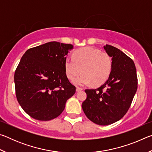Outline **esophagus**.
<instances>
[{
    "label": "esophagus",
    "instance_id": "34e87169",
    "mask_svg": "<svg viewBox=\"0 0 152 152\" xmlns=\"http://www.w3.org/2000/svg\"><path fill=\"white\" fill-rule=\"evenodd\" d=\"M82 88H80V87H78V86L76 87V91L77 92H78L80 91H82Z\"/></svg>",
    "mask_w": 152,
    "mask_h": 152
}]
</instances>
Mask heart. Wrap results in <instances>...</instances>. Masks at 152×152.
I'll return each instance as SVG.
<instances>
[{"label": "heart", "mask_w": 152, "mask_h": 152, "mask_svg": "<svg viewBox=\"0 0 152 152\" xmlns=\"http://www.w3.org/2000/svg\"><path fill=\"white\" fill-rule=\"evenodd\" d=\"M112 59L106 52L91 47L78 49L72 53V59L64 61V69L68 78L78 85L92 83L100 86L107 80L112 70Z\"/></svg>", "instance_id": "1"}]
</instances>
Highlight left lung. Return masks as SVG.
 Returning a JSON list of instances; mask_svg holds the SVG:
<instances>
[{
	"mask_svg": "<svg viewBox=\"0 0 152 152\" xmlns=\"http://www.w3.org/2000/svg\"><path fill=\"white\" fill-rule=\"evenodd\" d=\"M112 58V70L107 82L96 89H86L82 107L86 116L99 125L120 120L127 113L137 88L135 64L123 51L112 45L104 46Z\"/></svg>",
	"mask_w": 152,
	"mask_h": 152,
	"instance_id": "1",
	"label": "left lung"
}]
</instances>
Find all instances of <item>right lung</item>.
<instances>
[{"instance_id":"1","label":"right lung","mask_w":152,"mask_h":152,"mask_svg":"<svg viewBox=\"0 0 152 152\" xmlns=\"http://www.w3.org/2000/svg\"><path fill=\"white\" fill-rule=\"evenodd\" d=\"M72 48L71 44L51 42L29 49L20 59L14 76L15 92L20 107L33 119H55L76 92L64 69Z\"/></svg>"}]
</instances>
